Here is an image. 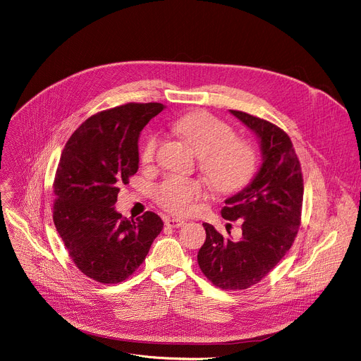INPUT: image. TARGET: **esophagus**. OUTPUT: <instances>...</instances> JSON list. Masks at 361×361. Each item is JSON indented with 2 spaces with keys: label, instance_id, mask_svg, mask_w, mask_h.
I'll return each mask as SVG.
<instances>
[{
  "label": "esophagus",
  "instance_id": "1",
  "mask_svg": "<svg viewBox=\"0 0 361 361\" xmlns=\"http://www.w3.org/2000/svg\"><path fill=\"white\" fill-rule=\"evenodd\" d=\"M185 224L184 220H180V219H166V226L170 227V228H178V227H183Z\"/></svg>",
  "mask_w": 361,
  "mask_h": 361
}]
</instances>
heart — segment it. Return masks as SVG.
Listing matches in <instances>:
<instances>
[{
    "label": "heart",
    "instance_id": "obj_1",
    "mask_svg": "<svg viewBox=\"0 0 361 361\" xmlns=\"http://www.w3.org/2000/svg\"><path fill=\"white\" fill-rule=\"evenodd\" d=\"M170 128L184 138L200 157V170L220 192H234L252 177L257 166L252 147L238 138L230 126L207 113H192L170 123ZM161 137L151 133L141 147V160L149 164L156 159ZM207 197L205 183L198 178L169 176L156 188L159 205L171 214L190 216L197 201Z\"/></svg>",
    "mask_w": 361,
    "mask_h": 361
}]
</instances>
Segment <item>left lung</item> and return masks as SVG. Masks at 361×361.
I'll return each mask as SVG.
<instances>
[{
    "instance_id": "8db88e82",
    "label": "left lung",
    "mask_w": 361,
    "mask_h": 361,
    "mask_svg": "<svg viewBox=\"0 0 361 361\" xmlns=\"http://www.w3.org/2000/svg\"><path fill=\"white\" fill-rule=\"evenodd\" d=\"M259 138L263 163L251 183L226 200L221 216L241 223V237H224L204 223L205 241L197 260L223 290H245L264 279L297 235L302 205V174L290 137L277 126L230 110ZM230 234V231H228Z\"/></svg>"
}]
</instances>
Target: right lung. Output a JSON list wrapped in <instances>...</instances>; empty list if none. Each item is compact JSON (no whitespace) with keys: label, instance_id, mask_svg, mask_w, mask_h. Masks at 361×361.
I'll return each mask as SVG.
<instances>
[{"label":"right lung","instance_id":"1","mask_svg":"<svg viewBox=\"0 0 361 361\" xmlns=\"http://www.w3.org/2000/svg\"><path fill=\"white\" fill-rule=\"evenodd\" d=\"M164 109L160 102L97 113L67 141L54 178L53 220L74 264L87 277L117 284L145 260L163 221L147 212L126 219L114 204L120 185L138 170V137Z\"/></svg>","mask_w":361,"mask_h":361}]
</instances>
